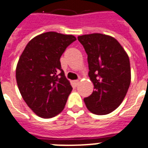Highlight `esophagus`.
Here are the masks:
<instances>
[{
	"label": "esophagus",
	"instance_id": "obj_1",
	"mask_svg": "<svg viewBox=\"0 0 148 148\" xmlns=\"http://www.w3.org/2000/svg\"><path fill=\"white\" fill-rule=\"evenodd\" d=\"M74 85H78V84H79V80H75V81H74Z\"/></svg>",
	"mask_w": 148,
	"mask_h": 148
}]
</instances>
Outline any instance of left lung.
I'll use <instances>...</instances> for the list:
<instances>
[{"label": "left lung", "mask_w": 148, "mask_h": 148, "mask_svg": "<svg viewBox=\"0 0 148 148\" xmlns=\"http://www.w3.org/2000/svg\"><path fill=\"white\" fill-rule=\"evenodd\" d=\"M88 55V77L94 89L85 98L86 108L95 114H108L119 108L131 82L130 58L115 38L102 34L78 36Z\"/></svg>", "instance_id": "1"}]
</instances>
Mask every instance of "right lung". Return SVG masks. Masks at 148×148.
<instances>
[{
    "mask_svg": "<svg viewBox=\"0 0 148 148\" xmlns=\"http://www.w3.org/2000/svg\"><path fill=\"white\" fill-rule=\"evenodd\" d=\"M74 40V35L43 33L29 40L18 59V90L27 106L40 118H53L65 107L72 87L60 60Z\"/></svg>",
    "mask_w": 148,
    "mask_h": 148,
    "instance_id": "obj_1",
    "label": "right lung"
}]
</instances>
